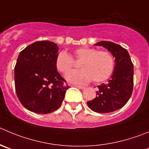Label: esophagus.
Listing matches in <instances>:
<instances>
[{
    "instance_id": "34e87169",
    "label": "esophagus",
    "mask_w": 149,
    "mask_h": 149,
    "mask_svg": "<svg viewBox=\"0 0 149 149\" xmlns=\"http://www.w3.org/2000/svg\"><path fill=\"white\" fill-rule=\"evenodd\" d=\"M74 87L77 88H80V89H83V88H85L84 86H80V85H75V86H74Z\"/></svg>"
}]
</instances>
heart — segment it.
<instances>
[{"label":"heart","mask_w":149,"mask_h":149,"mask_svg":"<svg viewBox=\"0 0 149 149\" xmlns=\"http://www.w3.org/2000/svg\"><path fill=\"white\" fill-rule=\"evenodd\" d=\"M73 57L81 61L79 65L82 69L67 74L66 80L70 83L85 84L92 80L101 83L107 80L114 70V58L108 51L81 47L74 50ZM74 65V61L70 55L63 51L58 54L56 59L58 70L66 74Z\"/></svg>","instance_id":"1"}]
</instances>
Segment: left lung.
Returning a JSON list of instances; mask_svg holds the SVG:
<instances>
[{
	"instance_id": "obj_1",
	"label": "left lung",
	"mask_w": 149,
	"mask_h": 149,
	"mask_svg": "<svg viewBox=\"0 0 149 149\" xmlns=\"http://www.w3.org/2000/svg\"><path fill=\"white\" fill-rule=\"evenodd\" d=\"M107 49L115 58V68L110 80L97 86V97L87 102L91 110L108 113L124 107L131 97L134 83V66L129 52L124 47L111 42L102 41L95 44Z\"/></svg>"
}]
</instances>
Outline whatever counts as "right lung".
Listing matches in <instances>:
<instances>
[{
	"label": "right lung",
	"mask_w": 149,
	"mask_h": 149,
	"mask_svg": "<svg viewBox=\"0 0 149 149\" xmlns=\"http://www.w3.org/2000/svg\"><path fill=\"white\" fill-rule=\"evenodd\" d=\"M58 52L54 42L39 41L19 52L15 67V91L30 111L47 114L62 104L69 86L57 71Z\"/></svg>",
	"instance_id": "add662e5"
}]
</instances>
